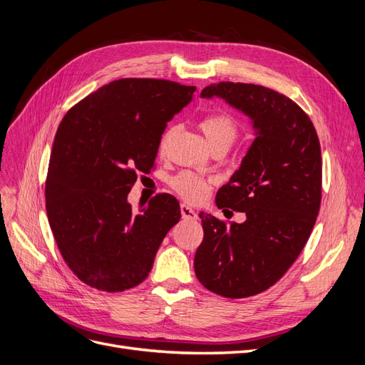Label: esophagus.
Returning a JSON list of instances; mask_svg holds the SVG:
<instances>
[{
  "label": "esophagus",
  "instance_id": "1",
  "mask_svg": "<svg viewBox=\"0 0 365 365\" xmlns=\"http://www.w3.org/2000/svg\"><path fill=\"white\" fill-rule=\"evenodd\" d=\"M180 210H181V216H182L184 220H196L197 219L196 211L192 207H188L185 204H181Z\"/></svg>",
  "mask_w": 365,
  "mask_h": 365
}]
</instances>
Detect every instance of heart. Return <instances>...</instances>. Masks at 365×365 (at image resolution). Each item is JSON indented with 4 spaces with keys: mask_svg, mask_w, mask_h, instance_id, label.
I'll use <instances>...</instances> for the list:
<instances>
[{
    "mask_svg": "<svg viewBox=\"0 0 365 365\" xmlns=\"http://www.w3.org/2000/svg\"><path fill=\"white\" fill-rule=\"evenodd\" d=\"M199 125L208 145L217 142L231 145L237 137V125L230 116L222 115V113H215V115L202 118ZM169 184L172 190L187 202H200L210 193L212 184H215V178L193 170H182L170 178Z\"/></svg>",
    "mask_w": 365,
    "mask_h": 365,
    "instance_id": "1",
    "label": "heart"
}]
</instances>
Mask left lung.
Here are the masks:
<instances>
[{
	"label": "left lung",
	"mask_w": 365,
	"mask_h": 365,
	"mask_svg": "<svg viewBox=\"0 0 365 365\" xmlns=\"http://www.w3.org/2000/svg\"><path fill=\"white\" fill-rule=\"evenodd\" d=\"M250 118L255 140L216 205L246 215L243 223L200 212L204 240L195 273L210 292L255 296L278 282L307 245L322 200V153L316 128L290 98L269 87L222 81L200 92Z\"/></svg>",
	"instance_id": "8db88e82"
}]
</instances>
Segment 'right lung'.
<instances>
[{"mask_svg":"<svg viewBox=\"0 0 365 365\" xmlns=\"http://www.w3.org/2000/svg\"><path fill=\"white\" fill-rule=\"evenodd\" d=\"M195 86L155 78L111 81L61 119L45 184L46 215L60 254L89 287L118 293L139 285L175 223L180 202L160 193L128 204L137 172L149 173L168 122Z\"/></svg>","mask_w":365,"mask_h":365,"instance_id":"right-lung-1","label":"right lung"}]
</instances>
